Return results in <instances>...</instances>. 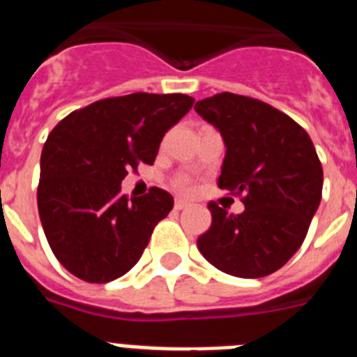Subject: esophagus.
<instances>
[{
	"mask_svg": "<svg viewBox=\"0 0 357 357\" xmlns=\"http://www.w3.org/2000/svg\"><path fill=\"white\" fill-rule=\"evenodd\" d=\"M189 204L185 200H181V198H176L175 200V209L176 211H182V209H188Z\"/></svg>",
	"mask_w": 357,
	"mask_h": 357,
	"instance_id": "esophagus-1",
	"label": "esophagus"
}]
</instances>
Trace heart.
I'll use <instances>...</instances> for the list:
<instances>
[{
  "mask_svg": "<svg viewBox=\"0 0 357 357\" xmlns=\"http://www.w3.org/2000/svg\"><path fill=\"white\" fill-rule=\"evenodd\" d=\"M176 188L181 189V191H188L189 184H188V182H185V181H181V182H178V184H176Z\"/></svg>",
  "mask_w": 357,
  "mask_h": 357,
  "instance_id": "obj_1",
  "label": "heart"
}]
</instances>
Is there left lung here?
<instances>
[{
	"mask_svg": "<svg viewBox=\"0 0 357 357\" xmlns=\"http://www.w3.org/2000/svg\"><path fill=\"white\" fill-rule=\"evenodd\" d=\"M195 110L223 137L218 185L243 195L238 216L209 202V230L198 250L218 270L257 279L301 248L321 200L324 169L307 132L268 103L232 93L200 100Z\"/></svg>",
	"mask_w": 357,
	"mask_h": 357,
	"instance_id": "left-lung-1",
	"label": "left lung"
}]
</instances>
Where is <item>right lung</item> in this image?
I'll return each mask as SVG.
<instances>
[{
    "label": "right lung",
    "instance_id": "obj_1",
    "mask_svg": "<svg viewBox=\"0 0 357 357\" xmlns=\"http://www.w3.org/2000/svg\"><path fill=\"white\" fill-rule=\"evenodd\" d=\"M193 103L185 94L134 93L75 110L53 128L40 155L37 207L68 272L103 284L139 261L173 197L151 188L128 200L121 181L139 162L153 164L164 134Z\"/></svg>",
    "mask_w": 357,
    "mask_h": 357
}]
</instances>
